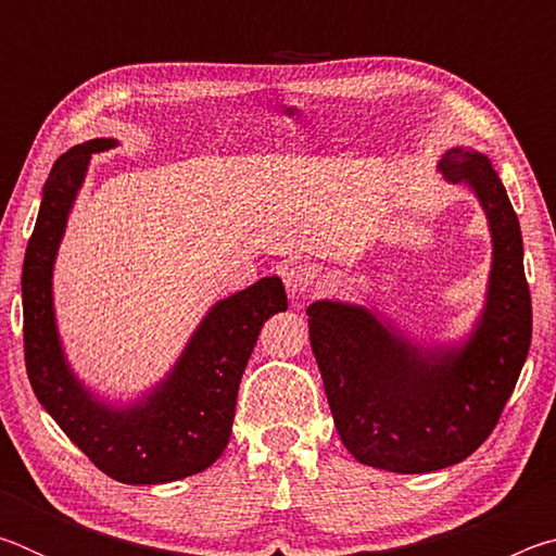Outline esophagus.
I'll return each mask as SVG.
<instances>
[{
    "mask_svg": "<svg viewBox=\"0 0 556 556\" xmlns=\"http://www.w3.org/2000/svg\"><path fill=\"white\" fill-rule=\"evenodd\" d=\"M281 279H285L289 294H301V291L318 285V269L314 265H308V262H294V265H289L281 271Z\"/></svg>",
    "mask_w": 556,
    "mask_h": 556,
    "instance_id": "esophagus-1",
    "label": "esophagus"
}]
</instances>
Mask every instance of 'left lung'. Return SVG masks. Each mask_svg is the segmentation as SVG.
<instances>
[{"label":"left lung","mask_w":556,"mask_h":556,"mask_svg":"<svg viewBox=\"0 0 556 556\" xmlns=\"http://www.w3.org/2000/svg\"><path fill=\"white\" fill-rule=\"evenodd\" d=\"M437 172L476 195L491 232L483 308L468 333L425 341L378 306L351 301L306 308L341 441L355 460L392 473H431L473 454L501 419L532 341L520 223L491 159L451 147Z\"/></svg>","instance_id":"obj_1"}]
</instances>
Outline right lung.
<instances>
[{
    "mask_svg": "<svg viewBox=\"0 0 556 556\" xmlns=\"http://www.w3.org/2000/svg\"><path fill=\"white\" fill-rule=\"evenodd\" d=\"M112 137L75 144L53 164L22 271L24 355L34 394L102 473L127 485L181 481L215 464L230 441L240 378L260 328L287 312L277 275L218 299L162 380L112 400L71 368L53 304V269L92 154Z\"/></svg>",
    "mask_w": 556,
    "mask_h": 556,
    "instance_id": "obj_1",
    "label": "right lung"
}]
</instances>
